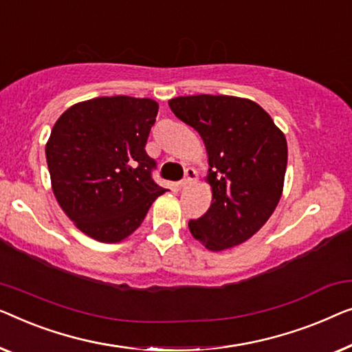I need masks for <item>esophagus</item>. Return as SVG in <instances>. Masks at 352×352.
<instances>
[{"instance_id":"esophagus-1","label":"esophagus","mask_w":352,"mask_h":352,"mask_svg":"<svg viewBox=\"0 0 352 352\" xmlns=\"http://www.w3.org/2000/svg\"><path fill=\"white\" fill-rule=\"evenodd\" d=\"M197 178V174L195 169H186V174H185V178L180 182V188H185L188 185H191V183H195Z\"/></svg>"}]
</instances>
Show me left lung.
Instances as JSON below:
<instances>
[{
	"label": "left lung",
	"mask_w": 352,
	"mask_h": 352,
	"mask_svg": "<svg viewBox=\"0 0 352 352\" xmlns=\"http://www.w3.org/2000/svg\"><path fill=\"white\" fill-rule=\"evenodd\" d=\"M174 115L199 133L207 151L212 202L190 231L207 250L239 245L279 204L287 169L284 132L258 103L232 96L175 97Z\"/></svg>",
	"instance_id": "obj_1"
}]
</instances>
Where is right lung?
Segmentation results:
<instances>
[{
  "label": "right lung",
  "mask_w": 352,
  "mask_h": 352,
  "mask_svg": "<svg viewBox=\"0 0 352 352\" xmlns=\"http://www.w3.org/2000/svg\"><path fill=\"white\" fill-rule=\"evenodd\" d=\"M153 98L97 97L72 105L46 143L51 186L79 231L98 242L124 241L166 188L151 178L145 145L157 115Z\"/></svg>",
  "instance_id": "right-lung-1"
}]
</instances>
